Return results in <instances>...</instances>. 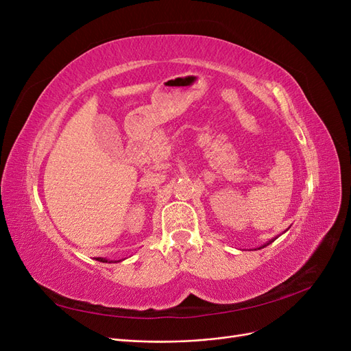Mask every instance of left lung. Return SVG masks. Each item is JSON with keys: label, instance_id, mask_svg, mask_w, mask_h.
<instances>
[{"label": "left lung", "instance_id": "obj_1", "mask_svg": "<svg viewBox=\"0 0 351 351\" xmlns=\"http://www.w3.org/2000/svg\"><path fill=\"white\" fill-rule=\"evenodd\" d=\"M275 239H277V237H275ZM275 239H274V240H275ZM274 240H271V241H268V243H267V244H262V246H261V247H259V249H262V247H265V246H268V244H271V243H272V241H274Z\"/></svg>", "mask_w": 351, "mask_h": 351}]
</instances>
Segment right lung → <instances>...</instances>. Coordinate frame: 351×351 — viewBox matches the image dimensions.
Listing matches in <instances>:
<instances>
[{
    "label": "right lung",
    "instance_id": "add662e5",
    "mask_svg": "<svg viewBox=\"0 0 351 351\" xmlns=\"http://www.w3.org/2000/svg\"><path fill=\"white\" fill-rule=\"evenodd\" d=\"M97 261H99V262H108V259H104V258H97Z\"/></svg>",
    "mask_w": 351,
    "mask_h": 351
}]
</instances>
